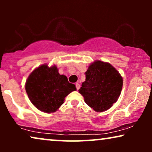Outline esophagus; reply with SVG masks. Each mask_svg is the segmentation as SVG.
Returning <instances> with one entry per match:
<instances>
[{"label": "esophagus", "instance_id": "34e87169", "mask_svg": "<svg viewBox=\"0 0 152 152\" xmlns=\"http://www.w3.org/2000/svg\"><path fill=\"white\" fill-rule=\"evenodd\" d=\"M75 86H76L77 90H79V89H80V84H79V83H76Z\"/></svg>", "mask_w": 152, "mask_h": 152}]
</instances>
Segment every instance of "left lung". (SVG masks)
I'll return each instance as SVG.
<instances>
[{
  "label": "left lung",
  "instance_id": "left-lung-1",
  "mask_svg": "<svg viewBox=\"0 0 152 152\" xmlns=\"http://www.w3.org/2000/svg\"><path fill=\"white\" fill-rule=\"evenodd\" d=\"M85 75L86 81L79 89L85 102L97 112L110 109L121 93L123 80L119 72L109 63L96 60Z\"/></svg>",
  "mask_w": 152,
  "mask_h": 152
}]
</instances>
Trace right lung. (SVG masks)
Instances as JSON below:
<instances>
[{
    "label": "right lung",
    "mask_w": 152,
    "mask_h": 152,
    "mask_svg": "<svg viewBox=\"0 0 152 152\" xmlns=\"http://www.w3.org/2000/svg\"><path fill=\"white\" fill-rule=\"evenodd\" d=\"M67 77L60 75L56 66L43 64L31 72L26 83L29 99L37 109L45 113L55 112L63 104L65 97L76 91Z\"/></svg>",
    "instance_id": "1"
}]
</instances>
